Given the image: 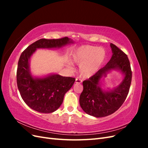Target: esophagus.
<instances>
[{"label":"esophagus","mask_w":148,"mask_h":148,"mask_svg":"<svg viewBox=\"0 0 148 148\" xmlns=\"http://www.w3.org/2000/svg\"><path fill=\"white\" fill-rule=\"evenodd\" d=\"M82 82V80L78 78H77L75 79V83H81Z\"/></svg>","instance_id":"1"}]
</instances>
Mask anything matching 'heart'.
Wrapping results in <instances>:
<instances>
[{
	"label": "heart",
	"instance_id": "heart-1",
	"mask_svg": "<svg viewBox=\"0 0 148 148\" xmlns=\"http://www.w3.org/2000/svg\"><path fill=\"white\" fill-rule=\"evenodd\" d=\"M106 56L103 48L92 46H82L73 53L72 60L80 65L79 71L84 78H89L100 68Z\"/></svg>",
	"mask_w": 148,
	"mask_h": 148
}]
</instances>
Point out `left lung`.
Masks as SVG:
<instances>
[{
  "mask_svg": "<svg viewBox=\"0 0 148 148\" xmlns=\"http://www.w3.org/2000/svg\"><path fill=\"white\" fill-rule=\"evenodd\" d=\"M112 56L103 68L83 82V91L79 96V104L86 114L95 117H106L117 110L126 99L132 82V72L127 55L110 43ZM112 69L120 70L124 75L123 82L112 91L106 92L100 81Z\"/></svg>",
  "mask_w": 148,
  "mask_h": 148,
  "instance_id": "1",
  "label": "left lung"
}]
</instances>
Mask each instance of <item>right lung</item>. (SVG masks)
<instances>
[{"instance_id": "right-lung-1", "label": "right lung", "mask_w": 148, "mask_h": 148, "mask_svg": "<svg viewBox=\"0 0 148 148\" xmlns=\"http://www.w3.org/2000/svg\"><path fill=\"white\" fill-rule=\"evenodd\" d=\"M73 43L68 37L57 39H41L21 53L18 63L16 82L20 95L30 108L41 113H52L59 108L65 94L72 87L75 78L53 74L34 78L29 69V59L37 49L61 47Z\"/></svg>"}]
</instances>
